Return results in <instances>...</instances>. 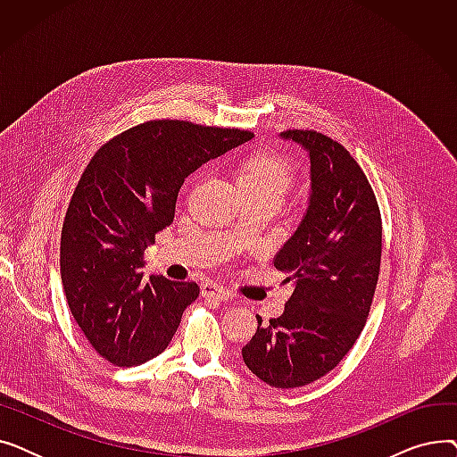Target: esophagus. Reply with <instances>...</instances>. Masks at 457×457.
Listing matches in <instances>:
<instances>
[{"mask_svg":"<svg viewBox=\"0 0 457 457\" xmlns=\"http://www.w3.org/2000/svg\"><path fill=\"white\" fill-rule=\"evenodd\" d=\"M202 296L207 298V300H216V302H224V300H229V291H226L224 287L216 285L212 281H207L202 285Z\"/></svg>","mask_w":457,"mask_h":457,"instance_id":"obj_1","label":"esophagus"}]
</instances>
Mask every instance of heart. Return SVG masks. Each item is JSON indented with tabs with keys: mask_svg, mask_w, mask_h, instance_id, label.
<instances>
[{
	"mask_svg": "<svg viewBox=\"0 0 457 457\" xmlns=\"http://www.w3.org/2000/svg\"><path fill=\"white\" fill-rule=\"evenodd\" d=\"M237 181L245 195L272 196L281 202L295 183V168L281 154L261 150L241 161Z\"/></svg>",
	"mask_w": 457,
	"mask_h": 457,
	"instance_id": "heart-1",
	"label": "heart"
}]
</instances>
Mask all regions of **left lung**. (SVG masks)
I'll return each instance as SVG.
<instances>
[{
  "instance_id": "obj_1",
  "label": "left lung",
  "mask_w": 457,
  "mask_h": 457,
  "mask_svg": "<svg viewBox=\"0 0 457 457\" xmlns=\"http://www.w3.org/2000/svg\"><path fill=\"white\" fill-rule=\"evenodd\" d=\"M309 152L311 198L300 228L274 257L295 283L283 315L243 348L246 367L278 389L313 383L337 367L361 335L381 262V214L361 166L337 140L287 129Z\"/></svg>"
}]
</instances>
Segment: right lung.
Wrapping results in <instances>:
<instances>
[{
    "label": "right lung",
    "mask_w": 457,
    "mask_h": 457,
    "mask_svg": "<svg viewBox=\"0 0 457 457\" xmlns=\"http://www.w3.org/2000/svg\"><path fill=\"white\" fill-rule=\"evenodd\" d=\"M253 133L185 120H150L94 154L61 231V278L71 317L116 367L159 355L200 295L195 281L142 279L144 250L174 222L188 174Z\"/></svg>",
    "instance_id": "1"
}]
</instances>
